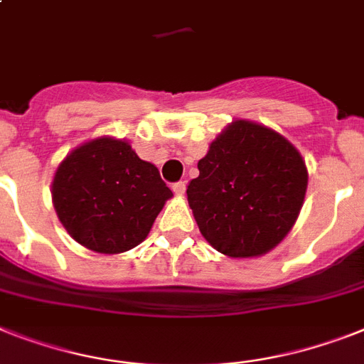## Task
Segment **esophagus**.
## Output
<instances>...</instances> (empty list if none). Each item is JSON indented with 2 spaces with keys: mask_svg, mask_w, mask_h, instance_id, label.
Wrapping results in <instances>:
<instances>
[{
  "mask_svg": "<svg viewBox=\"0 0 364 364\" xmlns=\"http://www.w3.org/2000/svg\"><path fill=\"white\" fill-rule=\"evenodd\" d=\"M173 191H175L176 195H184L186 193V182H176V184H173Z\"/></svg>",
  "mask_w": 364,
  "mask_h": 364,
  "instance_id": "esophagus-1",
  "label": "esophagus"
}]
</instances>
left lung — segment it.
Returning <instances> with one entry per match:
<instances>
[{"instance_id": "obj_1", "label": "left lung", "mask_w": 364, "mask_h": 364, "mask_svg": "<svg viewBox=\"0 0 364 364\" xmlns=\"http://www.w3.org/2000/svg\"><path fill=\"white\" fill-rule=\"evenodd\" d=\"M188 203L204 240L230 258L262 257L287 238L307 193L299 150L279 132L236 119L199 160Z\"/></svg>"}]
</instances>
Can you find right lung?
<instances>
[{"instance_id":"right-lung-1","label":"right lung","mask_w":364,"mask_h":364,"mask_svg":"<svg viewBox=\"0 0 364 364\" xmlns=\"http://www.w3.org/2000/svg\"><path fill=\"white\" fill-rule=\"evenodd\" d=\"M171 197L158 167L141 160L128 141L109 135L68 152L52 182L53 208L65 230L102 255L139 245Z\"/></svg>"}]
</instances>
